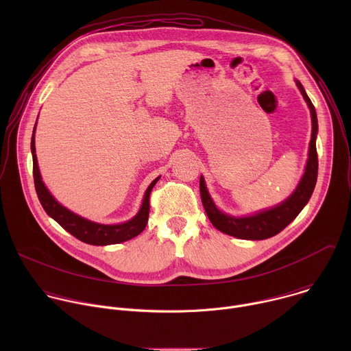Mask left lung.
Instances as JSON below:
<instances>
[{"label": "left lung", "mask_w": 351, "mask_h": 351, "mask_svg": "<svg viewBox=\"0 0 351 351\" xmlns=\"http://www.w3.org/2000/svg\"><path fill=\"white\" fill-rule=\"evenodd\" d=\"M295 84L302 93L303 98L310 108L311 114V140H310V149H308V160L304 168V173L300 179L294 191L282 202L280 204L258 211L253 215H244V217H233L221 211L214 199L211 198L206 180L203 175L199 176V194H202V202L210 222L222 233L244 239V240H264L272 237L282 232L300 213L306 207L311 194L314 191L317 176H318V156H317V133H318V119L315 108L311 103L310 97L307 95L303 84L295 80Z\"/></svg>", "instance_id": "left-lung-1"}]
</instances>
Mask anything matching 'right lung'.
Masks as SVG:
<instances>
[{"label":"right lung","instance_id":"1","mask_svg":"<svg viewBox=\"0 0 351 351\" xmlns=\"http://www.w3.org/2000/svg\"><path fill=\"white\" fill-rule=\"evenodd\" d=\"M37 125V122H36ZM36 125L32 134V157H33V178H34V187L37 191V197L44 208V211L51 217L54 221H57L66 232H69L76 239L82 240L83 243L93 244V245H108V244H118L123 243L126 240H130L140 234L148 221L149 214V193H152L156 183L160 180L161 176L156 178L149 186L147 187L144 193V198L138 213L129 221L117 223V225H104L93 222L90 219H86L62 204H60L54 195L49 193V190L45 187L44 182L41 180L37 156H36V145H34V133H36Z\"/></svg>","mask_w":351,"mask_h":351}]
</instances>
